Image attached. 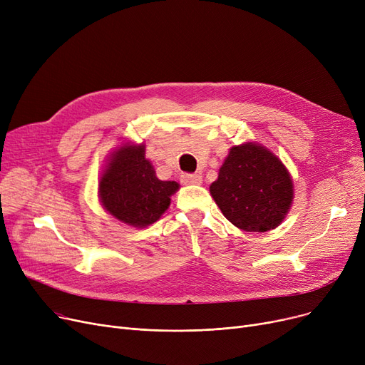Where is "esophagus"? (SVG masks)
<instances>
[{"mask_svg":"<svg viewBox=\"0 0 365 365\" xmlns=\"http://www.w3.org/2000/svg\"><path fill=\"white\" fill-rule=\"evenodd\" d=\"M182 183L185 185H201L202 183V176L201 175H182L180 178Z\"/></svg>","mask_w":365,"mask_h":365,"instance_id":"obj_1","label":"esophagus"}]
</instances>
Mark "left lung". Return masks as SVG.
<instances>
[{
    "instance_id": "obj_1",
    "label": "left lung",
    "mask_w": 365,
    "mask_h": 365,
    "mask_svg": "<svg viewBox=\"0 0 365 365\" xmlns=\"http://www.w3.org/2000/svg\"><path fill=\"white\" fill-rule=\"evenodd\" d=\"M293 180L281 160L264 146H232L210 186L223 216L245 232L279 226L293 202Z\"/></svg>"
}]
</instances>
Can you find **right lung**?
<instances>
[{"mask_svg": "<svg viewBox=\"0 0 365 365\" xmlns=\"http://www.w3.org/2000/svg\"><path fill=\"white\" fill-rule=\"evenodd\" d=\"M179 183L160 180L145 158V145L124 143L115 150L99 180L103 208L120 222L145 227L157 222L170 205Z\"/></svg>", "mask_w": 365, "mask_h": 365, "instance_id": "add662e5", "label": "right lung"}]
</instances>
